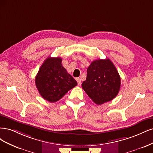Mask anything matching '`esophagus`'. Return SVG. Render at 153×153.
<instances>
[{
    "label": "esophagus",
    "mask_w": 153,
    "mask_h": 153,
    "mask_svg": "<svg viewBox=\"0 0 153 153\" xmlns=\"http://www.w3.org/2000/svg\"><path fill=\"white\" fill-rule=\"evenodd\" d=\"M76 81H77V82L78 85H81V79H80L79 77H77V78H76Z\"/></svg>",
    "instance_id": "esophagus-1"
}]
</instances>
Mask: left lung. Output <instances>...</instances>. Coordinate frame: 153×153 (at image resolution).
<instances>
[{"label":"left lung","instance_id":"left-lung-1","mask_svg":"<svg viewBox=\"0 0 153 153\" xmlns=\"http://www.w3.org/2000/svg\"><path fill=\"white\" fill-rule=\"evenodd\" d=\"M120 86L119 73L109 58L92 62L87 68L86 79L82 83V89L98 105L114 99Z\"/></svg>","mask_w":153,"mask_h":153}]
</instances>
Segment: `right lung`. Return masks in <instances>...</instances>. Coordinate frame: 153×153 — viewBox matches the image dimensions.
Masks as SVG:
<instances>
[{"mask_svg": "<svg viewBox=\"0 0 153 153\" xmlns=\"http://www.w3.org/2000/svg\"><path fill=\"white\" fill-rule=\"evenodd\" d=\"M60 57H48L44 62L36 77L37 90L43 98L50 102L59 100L75 87L77 81L62 66Z\"/></svg>", "mask_w": 153, "mask_h": 153, "instance_id": "add662e5", "label": "right lung"}]
</instances>
